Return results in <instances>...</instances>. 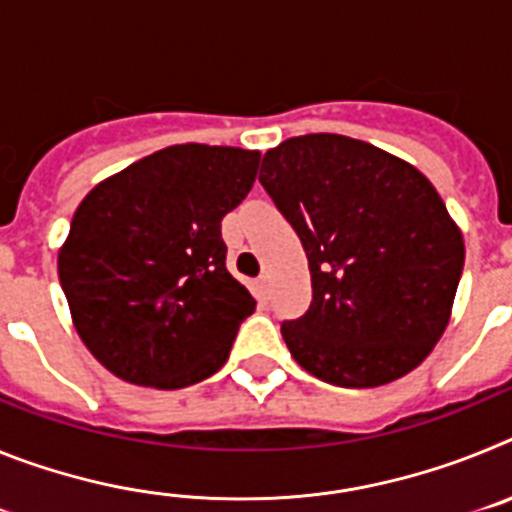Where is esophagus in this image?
I'll return each mask as SVG.
<instances>
[{"label":"esophagus","mask_w":512,"mask_h":512,"mask_svg":"<svg viewBox=\"0 0 512 512\" xmlns=\"http://www.w3.org/2000/svg\"><path fill=\"white\" fill-rule=\"evenodd\" d=\"M253 292H256V297H259V300H269L271 284H269V277H266V274L253 282Z\"/></svg>","instance_id":"esophagus-1"}]
</instances>
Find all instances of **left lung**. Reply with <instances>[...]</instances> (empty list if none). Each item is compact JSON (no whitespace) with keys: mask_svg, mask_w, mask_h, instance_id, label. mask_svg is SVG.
<instances>
[{"mask_svg":"<svg viewBox=\"0 0 512 512\" xmlns=\"http://www.w3.org/2000/svg\"><path fill=\"white\" fill-rule=\"evenodd\" d=\"M259 182L300 235L312 302L284 320L289 354L336 387H379L431 354L449 325L464 238L408 161L333 133L266 151Z\"/></svg>","mask_w":512,"mask_h":512,"instance_id":"8db88e82","label":"left lung"}]
</instances>
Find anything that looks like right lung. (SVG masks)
Segmentation results:
<instances>
[{"instance_id":"right-lung-1","label":"right lung","mask_w":512,"mask_h":512,"mask_svg":"<svg viewBox=\"0 0 512 512\" xmlns=\"http://www.w3.org/2000/svg\"><path fill=\"white\" fill-rule=\"evenodd\" d=\"M259 151L184 143L81 200L58 253L76 333L115 377L182 390L228 361L256 300L225 266L220 223L256 182Z\"/></svg>"}]
</instances>
